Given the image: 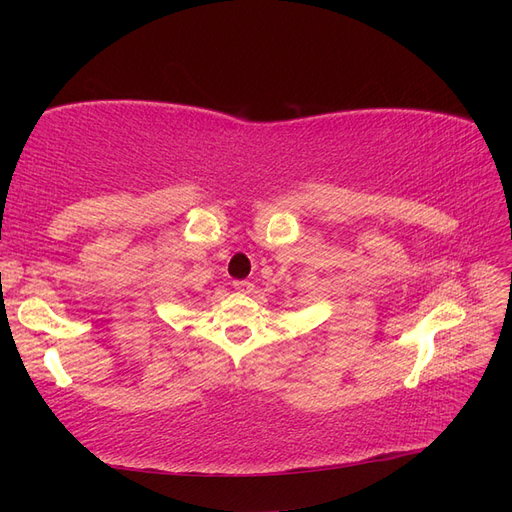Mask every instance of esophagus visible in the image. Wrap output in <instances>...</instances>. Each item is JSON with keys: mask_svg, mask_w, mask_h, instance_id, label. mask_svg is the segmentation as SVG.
I'll list each match as a JSON object with an SVG mask.
<instances>
[{"mask_svg": "<svg viewBox=\"0 0 512 512\" xmlns=\"http://www.w3.org/2000/svg\"><path fill=\"white\" fill-rule=\"evenodd\" d=\"M232 288H235L237 292H241V294H247V292H252V284L250 282H245V280H239V282H232Z\"/></svg>", "mask_w": 512, "mask_h": 512, "instance_id": "esophagus-1", "label": "esophagus"}]
</instances>
